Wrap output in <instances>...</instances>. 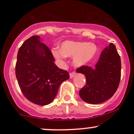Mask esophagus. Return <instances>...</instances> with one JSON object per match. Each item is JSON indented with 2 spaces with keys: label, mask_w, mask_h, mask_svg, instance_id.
Wrapping results in <instances>:
<instances>
[{
  "label": "esophagus",
  "mask_w": 134,
  "mask_h": 134,
  "mask_svg": "<svg viewBox=\"0 0 134 134\" xmlns=\"http://www.w3.org/2000/svg\"><path fill=\"white\" fill-rule=\"evenodd\" d=\"M76 75V72H75V71H74V72H71V73H70V75H69V76H70V78H73L74 76H75V75Z\"/></svg>",
  "instance_id": "esophagus-1"
}]
</instances>
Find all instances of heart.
<instances>
[{
	"instance_id": "obj_1",
	"label": "heart",
	"mask_w": 134,
	"mask_h": 134,
	"mask_svg": "<svg viewBox=\"0 0 134 134\" xmlns=\"http://www.w3.org/2000/svg\"><path fill=\"white\" fill-rule=\"evenodd\" d=\"M97 51L98 48L94 43L67 41L62 43V50L55 48L52 50V53L59 60H63L66 56L73 58L74 65L81 67L92 60Z\"/></svg>"
}]
</instances>
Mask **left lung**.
Returning a JSON list of instances; mask_svg holds the SVG:
<instances>
[{"label": "left lung", "instance_id": "left-lung-1", "mask_svg": "<svg viewBox=\"0 0 134 134\" xmlns=\"http://www.w3.org/2000/svg\"><path fill=\"white\" fill-rule=\"evenodd\" d=\"M121 58L113 43L104 48L95 67L82 66L76 72L85 75L86 85L79 94L84 102L97 104L109 99L116 92L121 80Z\"/></svg>", "mask_w": 134, "mask_h": 134}]
</instances>
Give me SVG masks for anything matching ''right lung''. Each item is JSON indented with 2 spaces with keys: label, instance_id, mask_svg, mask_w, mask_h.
I'll list each match as a JSON object with an SVG mask.
<instances>
[{
  "label": "right lung",
  "instance_id": "1",
  "mask_svg": "<svg viewBox=\"0 0 134 134\" xmlns=\"http://www.w3.org/2000/svg\"><path fill=\"white\" fill-rule=\"evenodd\" d=\"M51 50L39 36H32L19 49L15 75L24 96L40 106L54 100L59 86L69 78L67 71L54 63Z\"/></svg>",
  "mask_w": 134,
  "mask_h": 134
}]
</instances>
